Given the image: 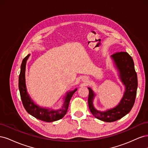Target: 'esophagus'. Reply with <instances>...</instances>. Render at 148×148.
Returning a JSON list of instances; mask_svg holds the SVG:
<instances>
[{
    "label": "esophagus",
    "mask_w": 148,
    "mask_h": 148,
    "mask_svg": "<svg viewBox=\"0 0 148 148\" xmlns=\"http://www.w3.org/2000/svg\"><path fill=\"white\" fill-rule=\"evenodd\" d=\"M82 81H83V82H84V83H86V82H88V77H83V78H82Z\"/></svg>",
    "instance_id": "obj_1"
}]
</instances>
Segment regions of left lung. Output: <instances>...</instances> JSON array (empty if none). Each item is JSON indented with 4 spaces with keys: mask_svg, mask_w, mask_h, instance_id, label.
I'll list each match as a JSON object with an SVG mask.
<instances>
[{
    "mask_svg": "<svg viewBox=\"0 0 148 148\" xmlns=\"http://www.w3.org/2000/svg\"><path fill=\"white\" fill-rule=\"evenodd\" d=\"M110 59L125 87L123 95L120 102L113 108L104 111L97 110L93 104L96 95L91 88H88L89 110L96 118L106 122H115L130 112L135 103L138 88L137 74L132 57L127 52H120L112 55Z\"/></svg>",
    "mask_w": 148,
    "mask_h": 148,
    "instance_id": "8db88e82",
    "label": "left lung"
}]
</instances>
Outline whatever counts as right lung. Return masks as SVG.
<instances>
[{"mask_svg":"<svg viewBox=\"0 0 148 148\" xmlns=\"http://www.w3.org/2000/svg\"><path fill=\"white\" fill-rule=\"evenodd\" d=\"M29 56L30 54H28L25 57L22 61L19 75L18 87L23 105L28 114L40 120L46 122H52L59 120L63 118L67 112L71 98L73 94L77 91V88H75L74 90L66 92L63 97V103L58 109H53L51 107H43L36 104L28 94L26 85V65Z\"/></svg>","mask_w":148,"mask_h":148,"instance_id":"1","label":"right lung"}]
</instances>
